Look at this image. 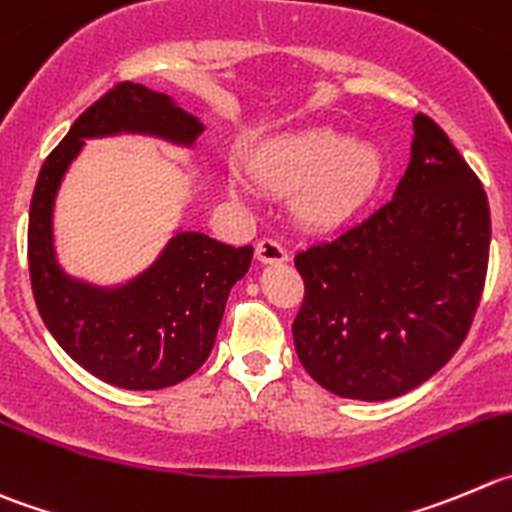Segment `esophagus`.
<instances>
[{
	"label": "esophagus",
	"mask_w": 512,
	"mask_h": 512,
	"mask_svg": "<svg viewBox=\"0 0 512 512\" xmlns=\"http://www.w3.org/2000/svg\"><path fill=\"white\" fill-rule=\"evenodd\" d=\"M256 259H259L261 264H284V261L289 259V253H286V248L281 246L279 241L264 238V241H259V246H256Z\"/></svg>",
	"instance_id": "1"
}]
</instances>
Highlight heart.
Returning a JSON list of instances; mask_svg holds the SVG:
<instances>
[{
	"label": "heart",
	"instance_id": "heart-1",
	"mask_svg": "<svg viewBox=\"0 0 512 512\" xmlns=\"http://www.w3.org/2000/svg\"><path fill=\"white\" fill-rule=\"evenodd\" d=\"M251 180L276 198L291 196V213L306 231L329 233L362 216L384 178L382 153L337 128L296 130L253 153ZM233 196L246 186L233 183Z\"/></svg>",
	"mask_w": 512,
	"mask_h": 512
}]
</instances>
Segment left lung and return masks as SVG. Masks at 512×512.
<instances>
[{"label":"left lung","mask_w":512,"mask_h":512,"mask_svg":"<svg viewBox=\"0 0 512 512\" xmlns=\"http://www.w3.org/2000/svg\"><path fill=\"white\" fill-rule=\"evenodd\" d=\"M392 201L329 243L296 253L306 294L294 344L306 372L347 399L420 387L467 337L488 271L483 183L427 115Z\"/></svg>","instance_id":"obj_1"}]
</instances>
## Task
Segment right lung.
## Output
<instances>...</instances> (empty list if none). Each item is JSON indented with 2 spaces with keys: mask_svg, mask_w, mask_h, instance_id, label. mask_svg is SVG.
I'll return each instance as SVG.
<instances>
[{
  "mask_svg": "<svg viewBox=\"0 0 512 512\" xmlns=\"http://www.w3.org/2000/svg\"><path fill=\"white\" fill-rule=\"evenodd\" d=\"M206 125L165 92L120 82L90 105L47 155L29 206V279L42 321L62 349L97 379L123 389H163L191 377L216 344L233 284L253 248L198 231L168 238L158 259L115 286L67 274L55 251V201L85 140L148 135L193 148Z\"/></svg>",
  "mask_w": 512,
  "mask_h": 512,
  "instance_id": "add662e5",
  "label": "right lung"
}]
</instances>
